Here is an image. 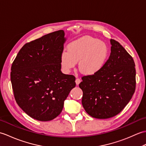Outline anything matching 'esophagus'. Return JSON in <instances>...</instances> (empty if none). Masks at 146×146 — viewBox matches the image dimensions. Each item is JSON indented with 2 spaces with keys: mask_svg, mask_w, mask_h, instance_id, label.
Wrapping results in <instances>:
<instances>
[{
  "mask_svg": "<svg viewBox=\"0 0 146 146\" xmlns=\"http://www.w3.org/2000/svg\"><path fill=\"white\" fill-rule=\"evenodd\" d=\"M80 82H81V80H80V79H76V83L77 84V86H78Z\"/></svg>",
  "mask_w": 146,
  "mask_h": 146,
  "instance_id": "1",
  "label": "esophagus"
}]
</instances>
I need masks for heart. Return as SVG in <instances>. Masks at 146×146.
Wrapping results in <instances>:
<instances>
[{
    "label": "heart",
    "instance_id": "1",
    "mask_svg": "<svg viewBox=\"0 0 146 146\" xmlns=\"http://www.w3.org/2000/svg\"><path fill=\"white\" fill-rule=\"evenodd\" d=\"M66 51L60 57V66L68 73L79 63L80 72L85 75H93L100 70L108 57L109 49L98 38L85 37L70 43Z\"/></svg>",
    "mask_w": 146,
    "mask_h": 146
}]
</instances>
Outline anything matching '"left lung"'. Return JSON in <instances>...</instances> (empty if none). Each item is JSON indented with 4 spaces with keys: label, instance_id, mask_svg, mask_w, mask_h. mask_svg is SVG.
I'll return each instance as SVG.
<instances>
[{
    "label": "left lung",
    "instance_id": "8db88e82",
    "mask_svg": "<svg viewBox=\"0 0 146 146\" xmlns=\"http://www.w3.org/2000/svg\"><path fill=\"white\" fill-rule=\"evenodd\" d=\"M111 52L98 73L82 77L79 84L86 112L97 119L118 114L130 101L135 89L133 58L121 44L111 39Z\"/></svg>",
    "mask_w": 146,
    "mask_h": 146
}]
</instances>
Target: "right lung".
Listing matches in <instances>:
<instances>
[{
    "instance_id": "add662e5",
    "label": "right lung",
    "mask_w": 146,
    "mask_h": 146,
    "mask_svg": "<svg viewBox=\"0 0 146 146\" xmlns=\"http://www.w3.org/2000/svg\"><path fill=\"white\" fill-rule=\"evenodd\" d=\"M65 41L62 30L45 35L25 44L12 64L11 80L16 102L37 121L57 117L76 86L75 77L60 70Z\"/></svg>"
}]
</instances>
